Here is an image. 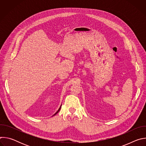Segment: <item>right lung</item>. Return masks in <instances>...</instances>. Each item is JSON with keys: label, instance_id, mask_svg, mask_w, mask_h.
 I'll return each mask as SVG.
<instances>
[{"label": "right lung", "instance_id": "right-lung-1", "mask_svg": "<svg viewBox=\"0 0 146 146\" xmlns=\"http://www.w3.org/2000/svg\"><path fill=\"white\" fill-rule=\"evenodd\" d=\"M60 108H61V106H60V108H59V109H58V111H56V113H55V114H54V115H55V114H57V113H58V112H59V110H60Z\"/></svg>", "mask_w": 146, "mask_h": 146}]
</instances>
